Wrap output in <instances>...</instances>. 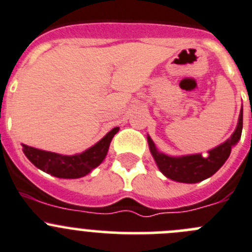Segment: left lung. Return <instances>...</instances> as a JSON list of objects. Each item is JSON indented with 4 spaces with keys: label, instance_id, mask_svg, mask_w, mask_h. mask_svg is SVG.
<instances>
[{
    "label": "left lung",
    "instance_id": "obj_1",
    "mask_svg": "<svg viewBox=\"0 0 252 252\" xmlns=\"http://www.w3.org/2000/svg\"><path fill=\"white\" fill-rule=\"evenodd\" d=\"M241 131H243V109L240 111L236 130L234 131L231 137L227 138L218 147L210 150L205 156L198 153V155L182 156V157H171L159 152L150 136L147 137V141L158 168L167 178L182 183H198L212 177L225 163V160L229 158L232 146H235L240 140Z\"/></svg>",
    "mask_w": 252,
    "mask_h": 252
}]
</instances>
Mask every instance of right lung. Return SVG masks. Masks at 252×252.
Here are the masks:
<instances>
[{
  "instance_id": "right-lung-1",
  "label": "right lung",
  "mask_w": 252,
  "mask_h": 252,
  "mask_svg": "<svg viewBox=\"0 0 252 252\" xmlns=\"http://www.w3.org/2000/svg\"><path fill=\"white\" fill-rule=\"evenodd\" d=\"M117 131H119V127L112 128L96 145L79 155L63 156L59 153L38 150L27 145H22L23 153L37 168L45 173L52 174L58 178H80L90 173L104 160L109 151L110 142Z\"/></svg>"
}]
</instances>
